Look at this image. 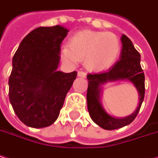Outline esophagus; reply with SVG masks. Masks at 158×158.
Listing matches in <instances>:
<instances>
[{"label":"esophagus","instance_id":"esophagus-1","mask_svg":"<svg viewBox=\"0 0 158 158\" xmlns=\"http://www.w3.org/2000/svg\"><path fill=\"white\" fill-rule=\"evenodd\" d=\"M78 77L85 79V78H86V73H85L84 71H79V72H78Z\"/></svg>","mask_w":158,"mask_h":158}]
</instances>
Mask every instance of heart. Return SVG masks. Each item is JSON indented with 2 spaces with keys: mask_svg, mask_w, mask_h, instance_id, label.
<instances>
[{
  "mask_svg": "<svg viewBox=\"0 0 158 158\" xmlns=\"http://www.w3.org/2000/svg\"><path fill=\"white\" fill-rule=\"evenodd\" d=\"M61 57L76 64L84 60L86 69L103 71L111 68L121 53V43L112 33L84 30L71 36L69 45L61 47Z\"/></svg>",
  "mask_w": 158,
  "mask_h": 158,
  "instance_id": "1",
  "label": "heart"
}]
</instances>
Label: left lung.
Wrapping results in <instances>:
<instances>
[{
    "instance_id": "obj_1",
    "label": "left lung",
    "mask_w": 158,
    "mask_h": 158,
    "mask_svg": "<svg viewBox=\"0 0 158 158\" xmlns=\"http://www.w3.org/2000/svg\"><path fill=\"white\" fill-rule=\"evenodd\" d=\"M122 51L120 60L108 71L88 74L87 103L89 115L93 122L102 129L112 131L131 123L139 112L145 96V76L140 66V54L132 42L123 35L121 37ZM127 80L131 82L139 93V105L131 116L117 118L110 116L101 104L102 86L107 82Z\"/></svg>"
}]
</instances>
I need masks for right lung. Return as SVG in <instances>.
I'll return each mask as SVG.
<instances>
[{"label":"right lung","mask_w":158,"mask_h":158,"mask_svg":"<svg viewBox=\"0 0 158 158\" xmlns=\"http://www.w3.org/2000/svg\"><path fill=\"white\" fill-rule=\"evenodd\" d=\"M69 30L41 27L24 37L12 59L9 98L15 114L28 127L44 128L58 118L77 72L57 70L60 44Z\"/></svg>","instance_id":"1"}]
</instances>
